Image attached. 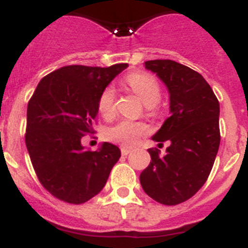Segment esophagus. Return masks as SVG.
Instances as JSON below:
<instances>
[{"label":"esophagus","instance_id":"34e87169","mask_svg":"<svg viewBox=\"0 0 248 248\" xmlns=\"http://www.w3.org/2000/svg\"><path fill=\"white\" fill-rule=\"evenodd\" d=\"M131 152H132V150H131V148H128V147H121V154L124 155V156H127V155L128 154H131Z\"/></svg>","mask_w":248,"mask_h":248}]
</instances>
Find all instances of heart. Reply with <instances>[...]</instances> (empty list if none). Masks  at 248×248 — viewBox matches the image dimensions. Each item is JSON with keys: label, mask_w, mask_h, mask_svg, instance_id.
<instances>
[{"label": "heart", "mask_w": 248, "mask_h": 248, "mask_svg": "<svg viewBox=\"0 0 248 248\" xmlns=\"http://www.w3.org/2000/svg\"><path fill=\"white\" fill-rule=\"evenodd\" d=\"M124 82L132 88V91L139 96L146 106H155L161 98V86L155 76L151 73L136 72L128 73L124 77ZM98 111L105 118H111L116 111V94L115 90L111 86L103 88L100 93L97 102ZM148 132L147 124L142 122H133L128 120H122L112 127H109L106 132L108 141L115 142L124 147L136 145L139 140Z\"/></svg>", "instance_id": "heart-1"}]
</instances>
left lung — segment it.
<instances>
[{
    "instance_id": "left-lung-1",
    "label": "left lung",
    "mask_w": 248,
    "mask_h": 248,
    "mask_svg": "<svg viewBox=\"0 0 248 248\" xmlns=\"http://www.w3.org/2000/svg\"><path fill=\"white\" fill-rule=\"evenodd\" d=\"M170 92V116L156 142L170 141L166 154L150 148L151 162L140 175L146 193L167 206L191 199L207 181L219 147V103L199 72L172 60L146 61Z\"/></svg>"
}]
</instances>
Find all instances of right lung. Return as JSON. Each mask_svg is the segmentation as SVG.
I'll use <instances>...</instances> for the list:
<instances>
[{"label":"right lung","instance_id":"obj_1","mask_svg":"<svg viewBox=\"0 0 248 248\" xmlns=\"http://www.w3.org/2000/svg\"><path fill=\"white\" fill-rule=\"evenodd\" d=\"M127 66H64L41 79L30 98L26 146L41 185L56 199L87 202L101 192L120 160L117 146L105 142L90 151L81 140L94 132L100 93Z\"/></svg>","mask_w":248,"mask_h":248}]
</instances>
